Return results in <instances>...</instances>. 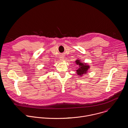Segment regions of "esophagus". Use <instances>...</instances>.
Returning a JSON list of instances; mask_svg holds the SVG:
<instances>
[{
	"mask_svg": "<svg viewBox=\"0 0 128 128\" xmlns=\"http://www.w3.org/2000/svg\"><path fill=\"white\" fill-rule=\"evenodd\" d=\"M60 60V61H63L64 60V57H61Z\"/></svg>",
	"mask_w": 128,
	"mask_h": 128,
	"instance_id": "obj_1",
	"label": "esophagus"
}]
</instances>
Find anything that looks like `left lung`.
<instances>
[{"label": "left lung", "mask_w": 128, "mask_h": 128, "mask_svg": "<svg viewBox=\"0 0 128 128\" xmlns=\"http://www.w3.org/2000/svg\"><path fill=\"white\" fill-rule=\"evenodd\" d=\"M76 64L78 66V67L76 70L78 75L80 76H82L83 74H86L88 69L90 68V66L86 63L82 62L80 60H76L75 61Z\"/></svg>", "instance_id": "8db88e82"}]
</instances>
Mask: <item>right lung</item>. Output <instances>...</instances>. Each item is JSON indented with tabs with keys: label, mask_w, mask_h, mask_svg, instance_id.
Listing matches in <instances>:
<instances>
[{
	"label": "right lung",
	"mask_w": 128,
	"mask_h": 128,
	"mask_svg": "<svg viewBox=\"0 0 128 128\" xmlns=\"http://www.w3.org/2000/svg\"><path fill=\"white\" fill-rule=\"evenodd\" d=\"M46 73H47V72H46Z\"/></svg>",
	"instance_id": "1"
}]
</instances>
